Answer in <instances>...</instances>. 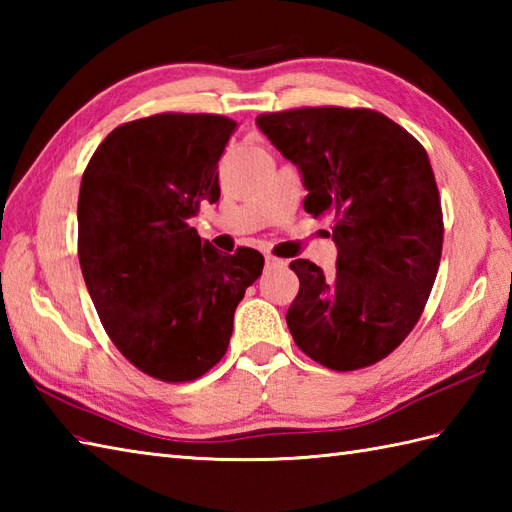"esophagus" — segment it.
I'll use <instances>...</instances> for the list:
<instances>
[{"mask_svg":"<svg viewBox=\"0 0 512 512\" xmlns=\"http://www.w3.org/2000/svg\"><path fill=\"white\" fill-rule=\"evenodd\" d=\"M286 262L284 259H277L273 255H266V270H275V268H284Z\"/></svg>","mask_w":512,"mask_h":512,"instance_id":"esophagus-1","label":"esophagus"}]
</instances>
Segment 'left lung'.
Here are the masks:
<instances>
[{
	"label": "left lung",
	"instance_id": "left-lung-1",
	"mask_svg": "<svg viewBox=\"0 0 512 512\" xmlns=\"http://www.w3.org/2000/svg\"><path fill=\"white\" fill-rule=\"evenodd\" d=\"M257 127L299 169L303 209L334 215V273L290 264L292 339L336 372L378 363L418 323L438 275L444 231L427 151L372 110L303 107L257 116Z\"/></svg>",
	"mask_w": 512,
	"mask_h": 512
}]
</instances>
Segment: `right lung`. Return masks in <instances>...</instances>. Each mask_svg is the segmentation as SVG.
<instances>
[{"mask_svg":"<svg viewBox=\"0 0 512 512\" xmlns=\"http://www.w3.org/2000/svg\"><path fill=\"white\" fill-rule=\"evenodd\" d=\"M235 121L156 114L116 127L79 193V262L105 332L129 363L187 383L220 363L233 314L262 275L255 248L220 253L189 226L220 200L217 162Z\"/></svg>","mask_w":512,"mask_h":512,"instance_id":"right-lung-1","label":"right lung"}]
</instances>
